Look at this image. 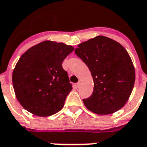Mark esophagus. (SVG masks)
<instances>
[{"label": "esophagus", "mask_w": 147, "mask_h": 147, "mask_svg": "<svg viewBox=\"0 0 147 147\" xmlns=\"http://www.w3.org/2000/svg\"><path fill=\"white\" fill-rule=\"evenodd\" d=\"M77 87H80V80H79V82L77 84Z\"/></svg>", "instance_id": "obj_1"}]
</instances>
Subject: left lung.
Returning a JSON list of instances; mask_svg holds the SVG:
<instances>
[{"mask_svg":"<svg viewBox=\"0 0 147 147\" xmlns=\"http://www.w3.org/2000/svg\"><path fill=\"white\" fill-rule=\"evenodd\" d=\"M75 53L89 68L94 91L84 99L85 107L99 115L111 114L129 100L135 82V69L129 53L116 40L97 36L78 44Z\"/></svg>","mask_w":147,"mask_h":147,"instance_id":"8db88e82","label":"left lung"}]
</instances>
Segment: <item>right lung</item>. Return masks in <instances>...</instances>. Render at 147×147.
Here are the masks:
<instances>
[{
    "instance_id": "add662e5",
    "label": "right lung",
    "mask_w": 147,
    "mask_h": 147,
    "mask_svg": "<svg viewBox=\"0 0 147 147\" xmlns=\"http://www.w3.org/2000/svg\"><path fill=\"white\" fill-rule=\"evenodd\" d=\"M74 48L45 40L28 49L12 74L13 90L20 105L39 117H49L63 107L72 90L62 63Z\"/></svg>"
}]
</instances>
